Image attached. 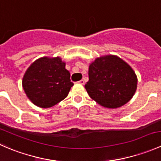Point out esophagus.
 I'll use <instances>...</instances> for the list:
<instances>
[{"label":"esophagus","instance_id":"1","mask_svg":"<svg viewBox=\"0 0 161 161\" xmlns=\"http://www.w3.org/2000/svg\"><path fill=\"white\" fill-rule=\"evenodd\" d=\"M79 83L81 84V85H84V84H85V82H84L83 79H81V80L79 82Z\"/></svg>","mask_w":161,"mask_h":161}]
</instances>
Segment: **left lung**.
Here are the masks:
<instances>
[{"instance_id": "8db88e82", "label": "left lung", "mask_w": 161, "mask_h": 161, "mask_svg": "<svg viewBox=\"0 0 161 161\" xmlns=\"http://www.w3.org/2000/svg\"><path fill=\"white\" fill-rule=\"evenodd\" d=\"M137 76L127 62L116 55L97 58L89 66L85 88L89 96L106 108H120L133 97Z\"/></svg>"}]
</instances>
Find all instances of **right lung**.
Returning a JSON list of instances; mask_svg holds the SVG:
<instances>
[{
	"mask_svg": "<svg viewBox=\"0 0 161 161\" xmlns=\"http://www.w3.org/2000/svg\"><path fill=\"white\" fill-rule=\"evenodd\" d=\"M73 82L65 62L60 57H43L36 60L22 78V87L36 106L48 108L64 100Z\"/></svg>",
	"mask_w": 161,
	"mask_h": 161,
	"instance_id": "1",
	"label": "right lung"
}]
</instances>
